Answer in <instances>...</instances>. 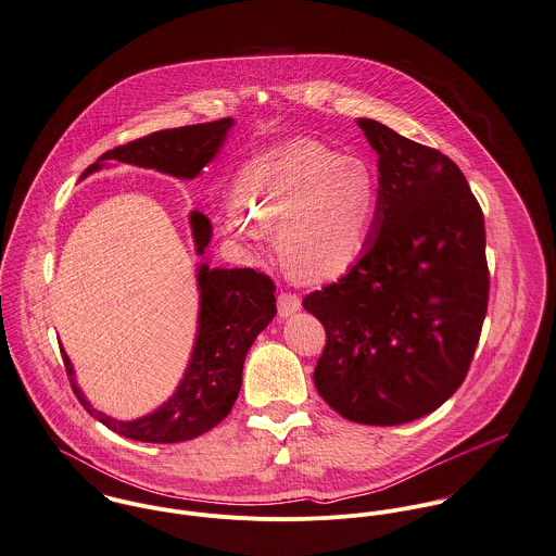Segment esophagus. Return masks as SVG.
<instances>
[{
	"mask_svg": "<svg viewBox=\"0 0 556 556\" xmlns=\"http://www.w3.org/2000/svg\"><path fill=\"white\" fill-rule=\"evenodd\" d=\"M277 309H279L281 318H288L301 309V299L292 292H281L277 299Z\"/></svg>",
	"mask_w": 556,
	"mask_h": 556,
	"instance_id": "34e87169",
	"label": "esophagus"
}]
</instances>
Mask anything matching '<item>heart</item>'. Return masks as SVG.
Returning <instances> with one entry per match:
<instances>
[{"label": "heart", "instance_id": "heart-1", "mask_svg": "<svg viewBox=\"0 0 556 556\" xmlns=\"http://www.w3.org/2000/svg\"><path fill=\"white\" fill-rule=\"evenodd\" d=\"M233 191L223 206L225 236L260 257L277 227L283 260L309 281L334 279L361 257L378 204L365 161L305 137L249 159Z\"/></svg>", "mask_w": 556, "mask_h": 556}]
</instances>
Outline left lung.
Masks as SVG:
<instances>
[{"mask_svg": "<svg viewBox=\"0 0 556 556\" xmlns=\"http://www.w3.org/2000/svg\"><path fill=\"white\" fill-rule=\"evenodd\" d=\"M378 154V204L358 262L305 296L327 345L314 382L343 419L400 426L464 382L488 309L483 213L443 152L356 122Z\"/></svg>", "mask_w": 556, "mask_h": 556, "instance_id": "obj_1", "label": "left lung"}]
</instances>
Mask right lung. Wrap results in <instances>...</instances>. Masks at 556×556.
I'll list each match as a JSON object with an SVG mask.
<instances>
[{
	"label": "right lung",
	"mask_w": 556,
	"mask_h": 556,
	"mask_svg": "<svg viewBox=\"0 0 556 556\" xmlns=\"http://www.w3.org/2000/svg\"><path fill=\"white\" fill-rule=\"evenodd\" d=\"M231 126L233 119L223 117L152 132L105 152L81 174V180L110 161L193 180L217 156ZM189 223L195 251L204 255L213 238L211 219L193 211ZM198 334L189 365L174 395L150 415L119 421L97 410L79 389L68 354L60 348L79 404L119 437L139 443H182L213 430L229 415L242 384L247 352L277 314L275 283L253 268H211L204 262L198 266Z\"/></svg>",
	"instance_id": "add662e5"
}]
</instances>
